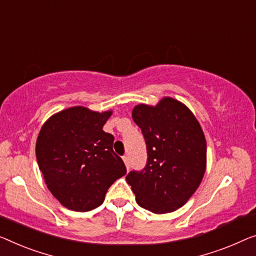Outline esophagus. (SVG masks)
<instances>
[{
  "mask_svg": "<svg viewBox=\"0 0 256 256\" xmlns=\"http://www.w3.org/2000/svg\"><path fill=\"white\" fill-rule=\"evenodd\" d=\"M123 161L125 163V166H126V169L128 170L130 169V160L128 156H123Z\"/></svg>",
  "mask_w": 256,
  "mask_h": 256,
  "instance_id": "34e87169",
  "label": "esophagus"
}]
</instances>
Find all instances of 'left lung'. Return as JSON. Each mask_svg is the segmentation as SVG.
Instances as JSON below:
<instances>
[{
  "mask_svg": "<svg viewBox=\"0 0 256 256\" xmlns=\"http://www.w3.org/2000/svg\"><path fill=\"white\" fill-rule=\"evenodd\" d=\"M132 118L147 144V163L126 176L141 208L154 214L177 210L201 184L207 163L204 131L192 112L172 98L155 106L138 104Z\"/></svg>",
  "mask_w": 256,
  "mask_h": 256,
  "instance_id": "left-lung-1",
  "label": "left lung"
}]
</instances>
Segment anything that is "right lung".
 <instances>
[{
  "mask_svg": "<svg viewBox=\"0 0 256 256\" xmlns=\"http://www.w3.org/2000/svg\"><path fill=\"white\" fill-rule=\"evenodd\" d=\"M112 112L72 106L42 125L36 154L48 190L64 207L90 212L104 201L108 188L126 174L112 150L114 136L102 128Z\"/></svg>",
  "mask_w": 256,
  "mask_h": 256,
  "instance_id": "right-lung-1",
  "label": "right lung"
}]
</instances>
